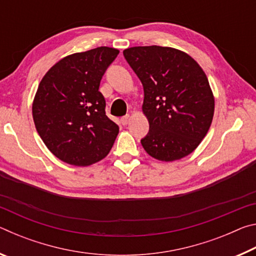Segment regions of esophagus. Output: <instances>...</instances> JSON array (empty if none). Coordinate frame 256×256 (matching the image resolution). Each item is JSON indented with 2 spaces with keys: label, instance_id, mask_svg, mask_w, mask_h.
<instances>
[{
  "label": "esophagus",
  "instance_id": "obj_1",
  "mask_svg": "<svg viewBox=\"0 0 256 256\" xmlns=\"http://www.w3.org/2000/svg\"><path fill=\"white\" fill-rule=\"evenodd\" d=\"M130 118H131V116H130V115H125V116H123V118H120V123H122L123 125H126V124H128V122Z\"/></svg>",
  "mask_w": 256,
  "mask_h": 256
}]
</instances>
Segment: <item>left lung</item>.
<instances>
[{"label": "left lung", "instance_id": "obj_1", "mask_svg": "<svg viewBox=\"0 0 256 256\" xmlns=\"http://www.w3.org/2000/svg\"><path fill=\"white\" fill-rule=\"evenodd\" d=\"M144 86L142 112L149 133L146 154L174 162L192 154L206 136L214 97L204 71L188 54L172 47L136 46L123 52Z\"/></svg>", "mask_w": 256, "mask_h": 256}]
</instances>
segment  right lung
I'll list each match as a JSON object with an SVG mask.
<instances>
[{
    "label": "right lung",
    "instance_id": "1",
    "mask_svg": "<svg viewBox=\"0 0 256 256\" xmlns=\"http://www.w3.org/2000/svg\"><path fill=\"white\" fill-rule=\"evenodd\" d=\"M118 53L102 46L68 55L42 76L32 102L34 126L62 162L86 167L110 154L120 128L107 118L99 84Z\"/></svg>",
    "mask_w": 256,
    "mask_h": 256
}]
</instances>
